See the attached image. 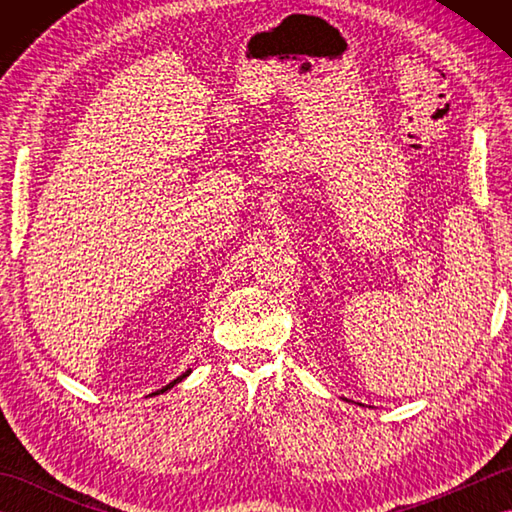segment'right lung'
<instances>
[{"mask_svg":"<svg viewBox=\"0 0 512 512\" xmlns=\"http://www.w3.org/2000/svg\"><path fill=\"white\" fill-rule=\"evenodd\" d=\"M189 372H191V369H189ZM189 372H184V374H182V376H178V378H176V380H173V383H169V385H167V387H165V389H160V391H167V389H171V387H173V385H176V383H180V380H182V378H187V376H189ZM156 394H158V391H156Z\"/></svg>","mask_w":512,"mask_h":512,"instance_id":"obj_1","label":"right lung"}]
</instances>
